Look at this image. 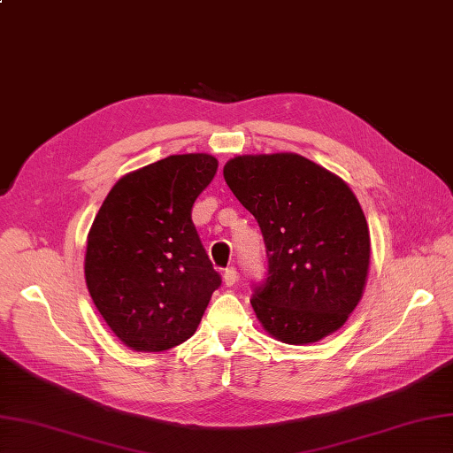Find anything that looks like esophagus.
<instances>
[{
    "label": "esophagus",
    "instance_id": "1",
    "mask_svg": "<svg viewBox=\"0 0 453 453\" xmlns=\"http://www.w3.org/2000/svg\"><path fill=\"white\" fill-rule=\"evenodd\" d=\"M223 282H225L226 286H234V284L238 282V273H236V269H234V267H230V269H226V271H225V274H223Z\"/></svg>",
    "mask_w": 453,
    "mask_h": 453
}]
</instances>
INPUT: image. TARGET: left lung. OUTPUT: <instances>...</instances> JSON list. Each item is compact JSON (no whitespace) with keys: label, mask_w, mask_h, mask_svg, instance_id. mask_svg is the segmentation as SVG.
<instances>
[{"label":"left lung","mask_w":453,"mask_h":453,"mask_svg":"<svg viewBox=\"0 0 453 453\" xmlns=\"http://www.w3.org/2000/svg\"><path fill=\"white\" fill-rule=\"evenodd\" d=\"M223 176L267 248L269 277L250 300L265 333L292 346L334 334L369 277V225L356 194L297 153L236 156Z\"/></svg>","instance_id":"obj_1"}]
</instances>
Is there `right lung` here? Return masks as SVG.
Segmentation results:
<instances>
[{
    "instance_id": "1",
    "label": "right lung",
    "mask_w": 453,
    "mask_h": 453,
    "mask_svg": "<svg viewBox=\"0 0 453 453\" xmlns=\"http://www.w3.org/2000/svg\"><path fill=\"white\" fill-rule=\"evenodd\" d=\"M217 167L209 153L169 156L127 173L99 207L84 279L107 326L130 349L182 344L220 286L192 223L194 202Z\"/></svg>"
}]
</instances>
